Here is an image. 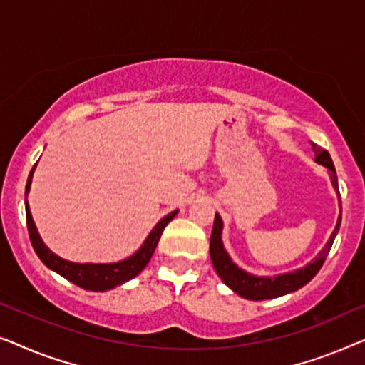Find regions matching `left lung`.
I'll return each instance as SVG.
<instances>
[{
  "instance_id": "1",
  "label": "left lung",
  "mask_w": 365,
  "mask_h": 365,
  "mask_svg": "<svg viewBox=\"0 0 365 365\" xmlns=\"http://www.w3.org/2000/svg\"><path fill=\"white\" fill-rule=\"evenodd\" d=\"M311 145L316 155L314 162L327 168V172H329V177H331V183L339 197L336 168H334V163H332L329 152L324 150V148L317 147L316 143H311ZM339 208H341V197H339ZM341 213H339L336 228L332 230L329 240H327L324 248L317 253L316 258L312 259L311 263H307L304 268L294 269L292 273H283L278 276H255L251 273H246L245 269L238 268V266L233 263V259L230 258V255L227 253V250H225L223 246V241H222L223 220L218 213H215L213 230H212V236H210V256H212L213 268L217 271L220 278H222L223 283L227 284L230 289H233L236 294L245 297V299L263 301V299H273V297H279V296L289 294V292H294L299 289V287L309 283V281L317 274V271L321 269V266L324 264L326 256L329 253L332 243H334L339 227H341Z\"/></svg>"
}]
</instances>
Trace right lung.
I'll use <instances>...</instances> for the list:
<instances>
[{"label": "right lung", "mask_w": 365, "mask_h": 365, "mask_svg": "<svg viewBox=\"0 0 365 365\" xmlns=\"http://www.w3.org/2000/svg\"><path fill=\"white\" fill-rule=\"evenodd\" d=\"M34 168L36 165L33 167V170H31L28 177L26 197L31 188V180H33ZM24 203H26V223H28L31 245H33V248L36 251V255L39 256V259L43 261L49 269L56 271V273L71 281V283H74L79 287H84L87 291H96V292L114 289L115 286L124 284L132 278H135L137 274H140V271L145 268L148 261H150L153 251H155L158 245V240H160V236L163 233V230H165L167 225L170 223L172 220L175 218V215L178 213V210H175V212L168 213L167 217H163L160 222L152 228V232L148 233L140 248H138L132 256H129V258L117 261V263H74V261L61 258V256L53 253V251L44 245V241L41 240V236L38 233V228H36L34 220L31 217L28 198Z\"/></svg>", "instance_id": "add662e5"}]
</instances>
